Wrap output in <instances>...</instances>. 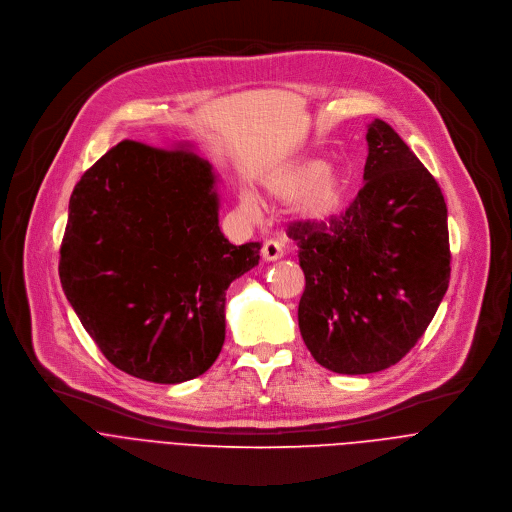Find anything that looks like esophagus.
I'll list each match as a JSON object with an SVG mask.
<instances>
[{
    "mask_svg": "<svg viewBox=\"0 0 512 512\" xmlns=\"http://www.w3.org/2000/svg\"><path fill=\"white\" fill-rule=\"evenodd\" d=\"M261 255H263L265 261H277V259L283 257V247L277 241H265L263 249H261Z\"/></svg>",
    "mask_w": 512,
    "mask_h": 512,
    "instance_id": "34e87169",
    "label": "esophagus"
}]
</instances>
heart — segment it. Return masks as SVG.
<instances>
[{
    "label": "heart",
    "instance_id": "1",
    "mask_svg": "<svg viewBox=\"0 0 512 512\" xmlns=\"http://www.w3.org/2000/svg\"><path fill=\"white\" fill-rule=\"evenodd\" d=\"M265 186L277 200H298V214L306 223H324L340 210L348 180L340 170L330 168L326 158L306 156L277 170ZM241 206L251 214L259 212V202L249 192H243Z\"/></svg>",
    "mask_w": 512,
    "mask_h": 512
}]
</instances>
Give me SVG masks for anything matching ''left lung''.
Wrapping results in <instances>:
<instances>
[{
	"instance_id": "1",
	"label": "left lung",
	"mask_w": 512,
	"mask_h": 512,
	"mask_svg": "<svg viewBox=\"0 0 512 512\" xmlns=\"http://www.w3.org/2000/svg\"><path fill=\"white\" fill-rule=\"evenodd\" d=\"M364 186L328 223H298L306 289L302 338L324 369L369 375L399 362L423 336L450 283L444 194L381 119L367 129Z\"/></svg>"
}]
</instances>
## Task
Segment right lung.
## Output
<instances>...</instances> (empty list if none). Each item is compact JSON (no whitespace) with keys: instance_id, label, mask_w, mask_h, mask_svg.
Returning a JSON list of instances; mask_svg holds the SVG:
<instances>
[{"instance_id":"1","label":"right lung","mask_w":512,"mask_h":512,"mask_svg":"<svg viewBox=\"0 0 512 512\" xmlns=\"http://www.w3.org/2000/svg\"><path fill=\"white\" fill-rule=\"evenodd\" d=\"M216 174L188 141L125 139L70 194L60 283L105 358L176 385L206 373L225 342L229 285L259 263L218 227Z\"/></svg>"}]
</instances>
